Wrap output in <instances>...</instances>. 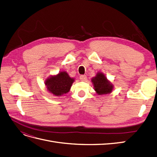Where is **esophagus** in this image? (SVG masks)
I'll return each mask as SVG.
<instances>
[{
	"label": "esophagus",
	"mask_w": 157,
	"mask_h": 157,
	"mask_svg": "<svg viewBox=\"0 0 157 157\" xmlns=\"http://www.w3.org/2000/svg\"><path fill=\"white\" fill-rule=\"evenodd\" d=\"M80 80H81V81H86L87 80V77L86 75H80Z\"/></svg>",
	"instance_id": "obj_1"
}]
</instances>
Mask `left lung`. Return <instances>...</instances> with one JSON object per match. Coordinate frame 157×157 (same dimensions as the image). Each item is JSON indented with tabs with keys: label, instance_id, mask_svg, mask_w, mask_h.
<instances>
[{
	"label": "left lung",
	"instance_id": "left-lung-1",
	"mask_svg": "<svg viewBox=\"0 0 157 157\" xmlns=\"http://www.w3.org/2000/svg\"><path fill=\"white\" fill-rule=\"evenodd\" d=\"M92 82L95 91L98 95L110 94L113 89V84L107 80L105 75L101 72L98 73L96 77L92 78Z\"/></svg>",
	"mask_w": 157,
	"mask_h": 157
}]
</instances>
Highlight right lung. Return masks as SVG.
<instances>
[{
    "label": "right lung",
    "mask_w": 157,
    "mask_h": 157,
    "mask_svg": "<svg viewBox=\"0 0 157 157\" xmlns=\"http://www.w3.org/2000/svg\"><path fill=\"white\" fill-rule=\"evenodd\" d=\"M75 81L65 71H61L58 75L50 76L45 80L47 90L56 96H61L69 92Z\"/></svg>",
    "instance_id": "1"
}]
</instances>
